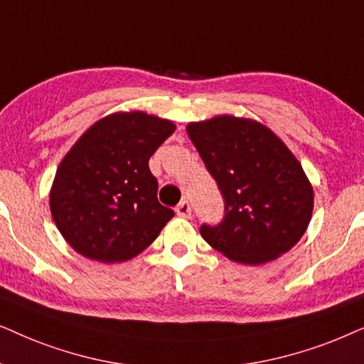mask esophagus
Instances as JSON below:
<instances>
[{"label": "esophagus", "instance_id": "34e87169", "mask_svg": "<svg viewBox=\"0 0 364 364\" xmlns=\"http://www.w3.org/2000/svg\"><path fill=\"white\" fill-rule=\"evenodd\" d=\"M176 215L179 218H190L191 216V205L188 201H181L176 206Z\"/></svg>", "mask_w": 364, "mask_h": 364}]
</instances>
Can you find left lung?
Returning <instances> with one entry per match:
<instances>
[{"instance_id":"8db88e82","label":"left lung","mask_w":364,"mask_h":364,"mask_svg":"<svg viewBox=\"0 0 364 364\" xmlns=\"http://www.w3.org/2000/svg\"><path fill=\"white\" fill-rule=\"evenodd\" d=\"M188 136L225 200L220 225H203L213 248L243 264H264L301 240L311 220L313 186L269 128L221 114L190 123Z\"/></svg>"}]
</instances>
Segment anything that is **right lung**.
Returning <instances> with one entry per match:
<instances>
[{"mask_svg":"<svg viewBox=\"0 0 364 364\" xmlns=\"http://www.w3.org/2000/svg\"><path fill=\"white\" fill-rule=\"evenodd\" d=\"M174 129L173 121L144 111L113 113L73 144L50 193L51 216L73 250L119 263L158 238L174 211L158 201L148 161Z\"/></svg>","mask_w":364,"mask_h":364,"instance_id":"obj_1","label":"right lung"}]
</instances>
